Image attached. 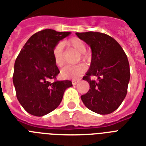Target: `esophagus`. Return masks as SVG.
<instances>
[{
  "label": "esophagus",
  "instance_id": "esophagus-1",
  "mask_svg": "<svg viewBox=\"0 0 146 146\" xmlns=\"http://www.w3.org/2000/svg\"><path fill=\"white\" fill-rule=\"evenodd\" d=\"M78 82H79V81H76V80H73V81H72V83H73V85H76Z\"/></svg>",
  "mask_w": 146,
  "mask_h": 146
}]
</instances>
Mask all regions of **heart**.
<instances>
[{
	"mask_svg": "<svg viewBox=\"0 0 146 146\" xmlns=\"http://www.w3.org/2000/svg\"><path fill=\"white\" fill-rule=\"evenodd\" d=\"M63 45H67L74 50L78 52L80 54H84L86 52V46L82 40L76 37L64 41ZM63 45L62 43H58L55 46L53 50L54 62L58 67H61L64 64L63 61ZM82 58H84V55H82ZM85 67L82 64H77L74 66H65L62 68L61 74L65 79H77L82 73L85 72Z\"/></svg>",
	"mask_w": 146,
	"mask_h": 146,
	"instance_id": "obj_1",
	"label": "heart"
}]
</instances>
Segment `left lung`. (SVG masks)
<instances>
[{"label":"left lung","mask_w":146,"mask_h":146,"mask_svg":"<svg viewBox=\"0 0 146 146\" xmlns=\"http://www.w3.org/2000/svg\"><path fill=\"white\" fill-rule=\"evenodd\" d=\"M92 49L89 70L83 77L89 91L81 96L85 106L98 114L112 113L126 97L130 81V66L126 54L117 41L100 32L76 33ZM98 77V81L90 76Z\"/></svg>","instance_id":"obj_1"}]
</instances>
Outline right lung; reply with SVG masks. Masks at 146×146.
Masks as SVG:
<instances>
[{
  "label": "right lung",
  "instance_id": "add662e5",
  "mask_svg": "<svg viewBox=\"0 0 146 146\" xmlns=\"http://www.w3.org/2000/svg\"><path fill=\"white\" fill-rule=\"evenodd\" d=\"M70 32L46 29L32 35L18 55L13 76L16 97L25 111L43 116L55 110L65 90L73 86L70 80L55 81L60 71L54 62L53 50Z\"/></svg>",
  "mask_w": 146,
  "mask_h": 146
}]
</instances>
